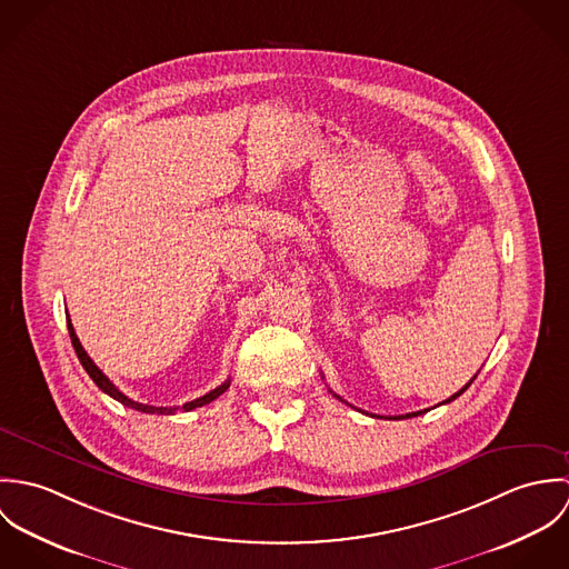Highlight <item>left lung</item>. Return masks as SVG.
I'll return each mask as SVG.
<instances>
[{"mask_svg": "<svg viewBox=\"0 0 569 569\" xmlns=\"http://www.w3.org/2000/svg\"><path fill=\"white\" fill-rule=\"evenodd\" d=\"M476 377H478V375H476ZM476 377H473V379H476ZM473 379H471V381H469V383H467V386H465V388H462V390H460V392H456V395H453V397H449V399H447V401H442V406H445V403H451V401H456V399H458V397H460V395H462V392H465V390H469V386H471V383H473ZM335 397H337V395H335ZM425 411H427V409H422V411H411V413H406V416H388V418H395V420H401V418H411V416H418V413H425ZM363 413H366V411H363ZM375 418H383V416H375Z\"/></svg>", "mask_w": 569, "mask_h": 569, "instance_id": "8db88e82", "label": "left lung"}]
</instances>
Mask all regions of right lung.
I'll return each instance as SVG.
<instances>
[{
    "instance_id": "1",
    "label": "right lung",
    "mask_w": 569,
    "mask_h": 569,
    "mask_svg": "<svg viewBox=\"0 0 569 569\" xmlns=\"http://www.w3.org/2000/svg\"><path fill=\"white\" fill-rule=\"evenodd\" d=\"M68 330H70V337H72V346H74V350H77V357H79V361L82 363V368L87 370V375L93 379V383L104 392V395H109L111 399H116L118 403H122V406L131 407V409H138V411H144V413H163V416H168V413H174L179 407H156V406H147V403H138V401H133V399H129V397H124L104 375H102V370L91 361V357L84 352V348L81 346V341H79V337H77V332H74V326L72 322L68 320ZM230 388V379L226 381V383H221L219 388H214L212 392H208V395H203V397H199V399H194V401H190V403H183L181 409L183 411H190V409H194V407H203L208 406V403H212L214 399H219L226 390Z\"/></svg>"
}]
</instances>
